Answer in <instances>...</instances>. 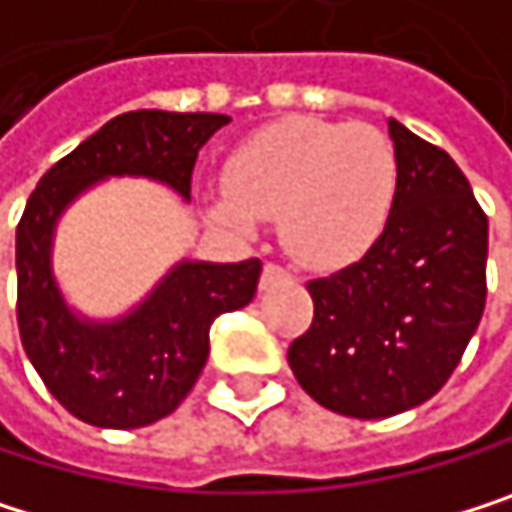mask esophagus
Returning a JSON list of instances; mask_svg holds the SVG:
<instances>
[{"label":"esophagus","instance_id":"esophagus-1","mask_svg":"<svg viewBox=\"0 0 512 512\" xmlns=\"http://www.w3.org/2000/svg\"><path fill=\"white\" fill-rule=\"evenodd\" d=\"M277 277H286V271H283L277 262H265V268H262V283H271V280H277Z\"/></svg>","mask_w":512,"mask_h":512}]
</instances>
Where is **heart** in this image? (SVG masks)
I'll use <instances>...</instances> for the list:
<instances>
[{"mask_svg": "<svg viewBox=\"0 0 512 512\" xmlns=\"http://www.w3.org/2000/svg\"><path fill=\"white\" fill-rule=\"evenodd\" d=\"M223 180L211 199L217 223L253 232L280 217V238L298 262L341 268L383 235L398 156L377 126L289 117L253 132L229 156Z\"/></svg>", "mask_w": 512, "mask_h": 512, "instance_id": "obj_1", "label": "heart"}]
</instances>
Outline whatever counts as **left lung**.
<instances>
[{
    "mask_svg": "<svg viewBox=\"0 0 512 512\" xmlns=\"http://www.w3.org/2000/svg\"><path fill=\"white\" fill-rule=\"evenodd\" d=\"M389 138L398 156L389 223L359 262L307 283L313 323L286 356L316 404L356 419L428 401L486 307L489 220L468 177L398 120Z\"/></svg>",
    "mask_w": 512,
    "mask_h": 512,
    "instance_id": "obj_1",
    "label": "left lung"
}]
</instances>
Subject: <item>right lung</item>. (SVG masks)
Instances as JSON below:
<instances>
[{"instance_id":"1","label":"right lung","mask_w":512,"mask_h":512,"mask_svg":"<svg viewBox=\"0 0 512 512\" xmlns=\"http://www.w3.org/2000/svg\"><path fill=\"white\" fill-rule=\"evenodd\" d=\"M226 123V114H120L62 156L26 202L17 223L20 341L47 392L81 422L141 428L174 413L208 362L214 319L253 301L262 262L183 259L129 313L87 319L53 274L56 223L108 177H150L189 202L199 150Z\"/></svg>"}]
</instances>
